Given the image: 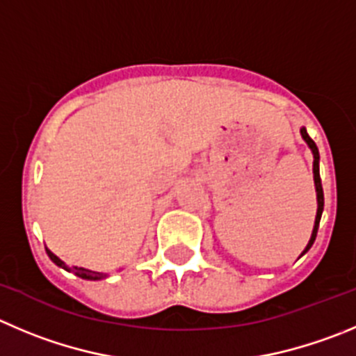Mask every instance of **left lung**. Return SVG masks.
Instances as JSON below:
<instances>
[{
    "mask_svg": "<svg viewBox=\"0 0 356 356\" xmlns=\"http://www.w3.org/2000/svg\"><path fill=\"white\" fill-rule=\"evenodd\" d=\"M300 136L302 140L306 141L307 147H309L311 154H313V178H314V191H316V202H318V208H316V218H314V225H313V232H311V238L307 241L306 248L302 250L300 257L304 253H307V250L313 246L314 239H316V232H318V225H320V218H321V213H323V188H321V180H320V154H318V147L313 140L309 138L307 134L306 127H300Z\"/></svg>",
    "mask_w": 356,
    "mask_h": 356,
    "instance_id": "1",
    "label": "left lung"
}]
</instances>
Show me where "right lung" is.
I'll list each match as a JSON object with an SVG mask.
<instances>
[{
    "label": "right lung",
    "mask_w": 356,
    "mask_h": 356,
    "mask_svg": "<svg viewBox=\"0 0 356 356\" xmlns=\"http://www.w3.org/2000/svg\"><path fill=\"white\" fill-rule=\"evenodd\" d=\"M47 250V255L50 257V260H52L56 266L63 267L64 270H67V273H73L74 276L82 277V280H89V282H99V280H104V277H108V273H97V270H90V269H86V267H76V266H67L66 262H63V260L59 259L57 255H54L52 252H50L49 248L45 246Z\"/></svg>",
    "instance_id": "right-lung-1"
}]
</instances>
